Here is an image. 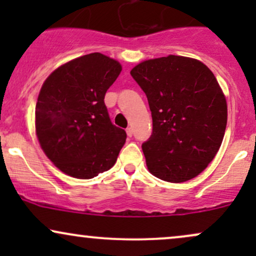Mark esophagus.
<instances>
[{"label": "esophagus", "mask_w": 256, "mask_h": 256, "mask_svg": "<svg viewBox=\"0 0 256 256\" xmlns=\"http://www.w3.org/2000/svg\"><path fill=\"white\" fill-rule=\"evenodd\" d=\"M126 134H128V137H132V134H134V131H132L131 128H126Z\"/></svg>", "instance_id": "34e87169"}]
</instances>
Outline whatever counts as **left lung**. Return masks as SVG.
<instances>
[{
    "mask_svg": "<svg viewBox=\"0 0 256 256\" xmlns=\"http://www.w3.org/2000/svg\"><path fill=\"white\" fill-rule=\"evenodd\" d=\"M131 76L148 98L152 136L142 144L149 172L170 183L198 176L222 146L228 106L213 72L168 55L138 64Z\"/></svg>",
    "mask_w": 256,
    "mask_h": 256,
    "instance_id": "obj_1",
    "label": "left lung"
}]
</instances>
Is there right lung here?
I'll return each mask as SVG.
<instances>
[{"label": "right lung", "mask_w": 256, "mask_h": 256, "mask_svg": "<svg viewBox=\"0 0 256 256\" xmlns=\"http://www.w3.org/2000/svg\"><path fill=\"white\" fill-rule=\"evenodd\" d=\"M122 64L91 52L62 64L46 79L36 104V134L43 152L66 174L90 179L108 171L126 132L112 124L104 95Z\"/></svg>", "instance_id": "add662e5"}]
</instances>
